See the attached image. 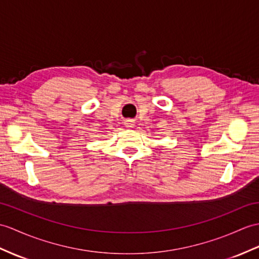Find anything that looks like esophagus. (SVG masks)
<instances>
[{"label":"esophagus","instance_id":"obj_1","mask_svg":"<svg viewBox=\"0 0 259 259\" xmlns=\"http://www.w3.org/2000/svg\"><path fill=\"white\" fill-rule=\"evenodd\" d=\"M134 122H135L134 120L127 119V120H124V125H125V127H128V128H132V127H134V125H135Z\"/></svg>","mask_w":259,"mask_h":259}]
</instances>
